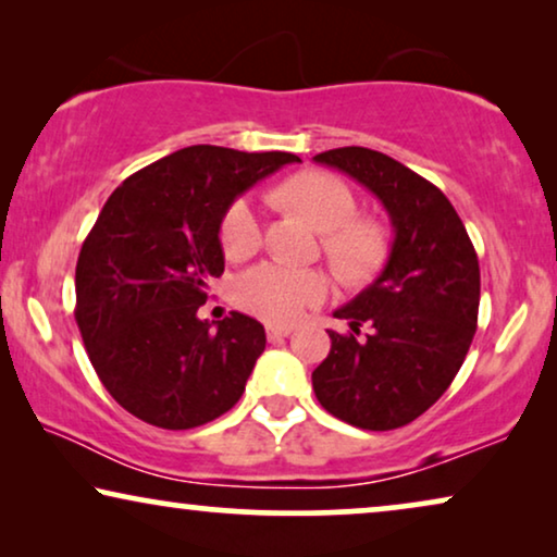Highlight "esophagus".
Masks as SVG:
<instances>
[{
	"instance_id": "1",
	"label": "esophagus",
	"mask_w": 557,
	"mask_h": 557,
	"mask_svg": "<svg viewBox=\"0 0 557 557\" xmlns=\"http://www.w3.org/2000/svg\"><path fill=\"white\" fill-rule=\"evenodd\" d=\"M294 332L292 324H269L265 326V334H269V339H281V337H288V334Z\"/></svg>"
}]
</instances>
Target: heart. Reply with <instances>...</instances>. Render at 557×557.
<instances>
[{
  "label": "heart",
  "mask_w": 557,
  "mask_h": 557,
  "mask_svg": "<svg viewBox=\"0 0 557 557\" xmlns=\"http://www.w3.org/2000/svg\"><path fill=\"white\" fill-rule=\"evenodd\" d=\"M281 202L301 212L322 231V250L330 263L349 281L372 276L385 261L387 231L380 220L357 215L352 187L330 172H299L278 187ZM263 223L256 205L238 197L220 223V243L231 258H246L261 246ZM330 294V278L314 269L265 261L250 265L233 284V299L250 314L269 322H292L322 304Z\"/></svg>",
  "instance_id": "heart-1"
}]
</instances>
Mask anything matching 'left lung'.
<instances>
[{
	"label": "left lung",
	"instance_id": "8db88e82",
	"mask_svg": "<svg viewBox=\"0 0 557 557\" xmlns=\"http://www.w3.org/2000/svg\"><path fill=\"white\" fill-rule=\"evenodd\" d=\"M314 162L360 182L385 205L395 238L380 276L334 311L347 334L311 372L317 400L364 431H393L423 416L454 383L479 317V258L454 205L436 185L364 147ZM370 325L364 341L359 326Z\"/></svg>",
	"mask_w": 557,
	"mask_h": 557
}]
</instances>
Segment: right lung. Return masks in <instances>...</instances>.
<instances>
[{
	"label": "right lung",
	"mask_w": 557,
	"mask_h": 557,
	"mask_svg": "<svg viewBox=\"0 0 557 557\" xmlns=\"http://www.w3.org/2000/svg\"><path fill=\"white\" fill-rule=\"evenodd\" d=\"M288 162L299 157L197 144L106 200L75 265V322L103 387L139 421L197 429L240 400L265 349L263 324L231 311L210 330L197 309L225 271V210Z\"/></svg>",
	"instance_id": "obj_1"
}]
</instances>
